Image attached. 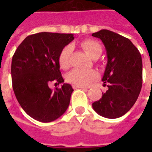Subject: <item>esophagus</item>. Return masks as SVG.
<instances>
[{"label":"esophagus","instance_id":"obj_1","mask_svg":"<svg viewBox=\"0 0 152 152\" xmlns=\"http://www.w3.org/2000/svg\"><path fill=\"white\" fill-rule=\"evenodd\" d=\"M74 89H79V88H81V89H88L85 87H83V86H78V85H73Z\"/></svg>","mask_w":152,"mask_h":152}]
</instances>
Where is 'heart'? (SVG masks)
<instances>
[{
  "mask_svg": "<svg viewBox=\"0 0 152 152\" xmlns=\"http://www.w3.org/2000/svg\"><path fill=\"white\" fill-rule=\"evenodd\" d=\"M81 46L91 58L96 55H101L102 48L98 42L87 39L81 42ZM72 47L70 45L65 46L60 52L58 62L62 69H66L70 66ZM98 77V72L94 69H75L67 76V80L74 85L88 86Z\"/></svg>",
  "mask_w": 152,
  "mask_h": 152,
  "instance_id": "heart-1",
  "label": "heart"
}]
</instances>
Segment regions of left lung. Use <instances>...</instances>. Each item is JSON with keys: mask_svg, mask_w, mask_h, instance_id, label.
I'll use <instances>...</instances> for the list:
<instances>
[{"mask_svg": "<svg viewBox=\"0 0 152 152\" xmlns=\"http://www.w3.org/2000/svg\"><path fill=\"white\" fill-rule=\"evenodd\" d=\"M92 36L101 39L106 48L107 64L102 80L108 87L92 107L104 118H120L132 108L141 90V55L129 39L115 32L103 29Z\"/></svg>", "mask_w": 152, "mask_h": 152, "instance_id": "1", "label": "left lung"}]
</instances>
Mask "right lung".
<instances>
[{
    "label": "right lung",
    "instance_id": "obj_1",
    "mask_svg": "<svg viewBox=\"0 0 152 152\" xmlns=\"http://www.w3.org/2000/svg\"><path fill=\"white\" fill-rule=\"evenodd\" d=\"M74 39L72 34L41 32L27 36L16 49L11 74L16 99L26 113L41 122H50L66 111L73 89L69 83L52 91L49 84L64 83L60 52Z\"/></svg>",
    "mask_w": 152,
    "mask_h": 152
}]
</instances>
